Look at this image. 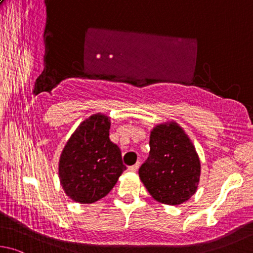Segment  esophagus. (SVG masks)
I'll use <instances>...</instances> for the list:
<instances>
[{"mask_svg":"<svg viewBox=\"0 0 253 253\" xmlns=\"http://www.w3.org/2000/svg\"><path fill=\"white\" fill-rule=\"evenodd\" d=\"M139 167H140V162L135 163L134 166H132V167L129 168V171H131V172H136V171H138V169H139Z\"/></svg>","mask_w":253,"mask_h":253,"instance_id":"34e87169","label":"esophagus"}]
</instances>
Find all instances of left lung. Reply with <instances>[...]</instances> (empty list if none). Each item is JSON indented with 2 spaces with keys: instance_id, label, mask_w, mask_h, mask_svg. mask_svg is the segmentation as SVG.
I'll return each mask as SVG.
<instances>
[{
  "instance_id": "obj_1",
  "label": "left lung",
  "mask_w": 253,
  "mask_h": 253,
  "mask_svg": "<svg viewBox=\"0 0 253 253\" xmlns=\"http://www.w3.org/2000/svg\"><path fill=\"white\" fill-rule=\"evenodd\" d=\"M149 143V158L140 168V180L154 200L182 205L197 192L200 182L201 163L196 147L173 120L153 126Z\"/></svg>"
}]
</instances>
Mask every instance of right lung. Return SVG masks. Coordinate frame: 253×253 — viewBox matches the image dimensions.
Listing matches in <instances>:
<instances>
[{
	"instance_id": "obj_1",
	"label": "right lung",
	"mask_w": 253,
	"mask_h": 253,
	"mask_svg": "<svg viewBox=\"0 0 253 253\" xmlns=\"http://www.w3.org/2000/svg\"><path fill=\"white\" fill-rule=\"evenodd\" d=\"M108 115L92 114L77 127L59 160V179L66 196L88 205L105 197L126 169L121 151L109 138Z\"/></svg>"
}]
</instances>
